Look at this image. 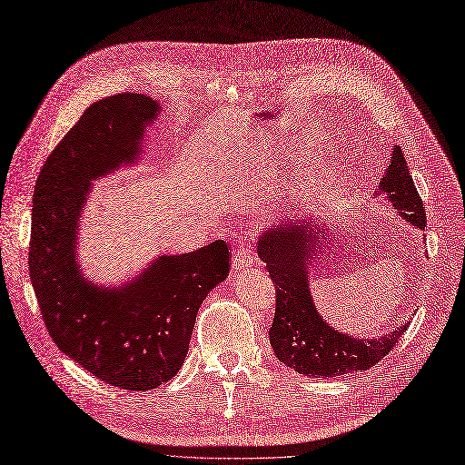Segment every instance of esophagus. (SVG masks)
Segmentation results:
<instances>
[{
    "instance_id": "1",
    "label": "esophagus",
    "mask_w": 465,
    "mask_h": 465,
    "mask_svg": "<svg viewBox=\"0 0 465 465\" xmlns=\"http://www.w3.org/2000/svg\"><path fill=\"white\" fill-rule=\"evenodd\" d=\"M256 261V256L252 252V249L249 245H239V249L235 251L233 256V272H242V270H249Z\"/></svg>"
}]
</instances>
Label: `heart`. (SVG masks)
Listing matches in <instances>:
<instances>
[{"mask_svg": "<svg viewBox=\"0 0 465 465\" xmlns=\"http://www.w3.org/2000/svg\"><path fill=\"white\" fill-rule=\"evenodd\" d=\"M328 174H330V164L325 163V159L322 157L308 159L297 172L295 180L291 182V187H289L291 195L306 197L318 192V189L325 183V180H328Z\"/></svg>", "mask_w": 465, "mask_h": 465, "instance_id": "b5f03b06", "label": "heart"}]
</instances>
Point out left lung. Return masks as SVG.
I'll return each instance as SVG.
<instances>
[{
  "label": "left lung",
  "mask_w": 465,
  "mask_h": 465,
  "mask_svg": "<svg viewBox=\"0 0 465 465\" xmlns=\"http://www.w3.org/2000/svg\"><path fill=\"white\" fill-rule=\"evenodd\" d=\"M377 195H385L404 222L425 232L423 203L399 145L391 153ZM328 218L330 213H323V218L322 214H302L270 223L256 247L259 259L276 283L270 345L280 362L306 377H339L371 368L392 351L410 323H401L387 335L364 339L342 333L323 320L312 299L311 268L330 237Z\"/></svg>",
  "instance_id": "8db88e82"
}]
</instances>
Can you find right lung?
Here are the masks:
<instances>
[{
    "mask_svg": "<svg viewBox=\"0 0 465 465\" xmlns=\"http://www.w3.org/2000/svg\"><path fill=\"white\" fill-rule=\"evenodd\" d=\"M159 101L118 94L85 109L49 154L34 189L30 280L45 328L61 352L113 387L149 391L182 368L201 302L228 278L230 249L213 242L159 254L128 282L84 276L82 214L95 180L140 163Z\"/></svg>",
    "mask_w": 465,
    "mask_h": 465,
    "instance_id": "obj_1",
    "label": "right lung"
}]
</instances>
